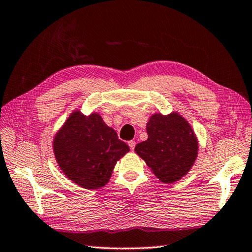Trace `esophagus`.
Segmentation results:
<instances>
[{"label":"esophagus","instance_id":"34e87169","mask_svg":"<svg viewBox=\"0 0 252 252\" xmlns=\"http://www.w3.org/2000/svg\"><path fill=\"white\" fill-rule=\"evenodd\" d=\"M127 144H129L130 150H131V151H133V150H134V148H135V141H133V140H131V141L127 142Z\"/></svg>","mask_w":252,"mask_h":252}]
</instances>
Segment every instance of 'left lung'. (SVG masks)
<instances>
[{"instance_id": "8db88e82", "label": "left lung", "mask_w": 252, "mask_h": 252, "mask_svg": "<svg viewBox=\"0 0 252 252\" xmlns=\"http://www.w3.org/2000/svg\"><path fill=\"white\" fill-rule=\"evenodd\" d=\"M148 140L134 151L163 183L180 180L192 168L198 155V140L189 123L177 112L153 114L147 125Z\"/></svg>"}]
</instances>
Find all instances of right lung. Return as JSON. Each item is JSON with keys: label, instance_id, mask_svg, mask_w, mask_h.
<instances>
[{"label": "right lung", "instance_id": "right-lung-1", "mask_svg": "<svg viewBox=\"0 0 252 252\" xmlns=\"http://www.w3.org/2000/svg\"><path fill=\"white\" fill-rule=\"evenodd\" d=\"M53 150L63 173L91 190L109 182L117 161L130 149L99 114L75 111L55 135Z\"/></svg>", "mask_w": 252, "mask_h": 252}]
</instances>
